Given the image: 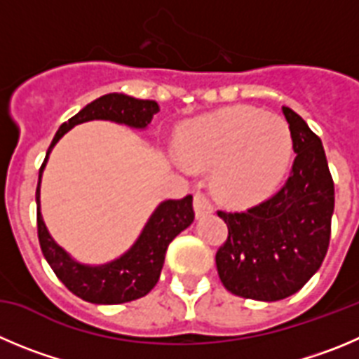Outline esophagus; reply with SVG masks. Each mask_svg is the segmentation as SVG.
<instances>
[{
	"label": "esophagus",
	"mask_w": 359,
	"mask_h": 359,
	"mask_svg": "<svg viewBox=\"0 0 359 359\" xmlns=\"http://www.w3.org/2000/svg\"><path fill=\"white\" fill-rule=\"evenodd\" d=\"M195 212L198 217L212 212V203H210L209 196L202 193V191H196L195 193Z\"/></svg>",
	"instance_id": "34e87169"
}]
</instances>
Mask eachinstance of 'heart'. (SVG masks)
<instances>
[{
  "instance_id": "obj_1",
  "label": "heart",
  "mask_w": 359,
  "mask_h": 359,
  "mask_svg": "<svg viewBox=\"0 0 359 359\" xmlns=\"http://www.w3.org/2000/svg\"><path fill=\"white\" fill-rule=\"evenodd\" d=\"M179 150L193 168H214L212 184L221 198L250 203L283 175L292 156V133L281 116L237 106L191 123Z\"/></svg>"
}]
</instances>
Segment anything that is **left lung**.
<instances>
[{
    "mask_svg": "<svg viewBox=\"0 0 359 359\" xmlns=\"http://www.w3.org/2000/svg\"><path fill=\"white\" fill-rule=\"evenodd\" d=\"M296 152L289 179L264 202L239 212L217 210L229 239L216 267L226 290L246 299L280 301L319 271L331 236L334 184L320 138L290 108H281Z\"/></svg>",
    "mask_w": 359,
    "mask_h": 359,
    "instance_id": "left-lung-1",
    "label": "left lung"
}]
</instances>
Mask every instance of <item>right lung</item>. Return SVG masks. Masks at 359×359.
I'll return each instance as SVG.
<instances>
[{"label":"right lung","instance_id":"add662e5","mask_svg":"<svg viewBox=\"0 0 359 359\" xmlns=\"http://www.w3.org/2000/svg\"><path fill=\"white\" fill-rule=\"evenodd\" d=\"M157 111L159 106L156 100L134 99L123 93H108L99 97L93 102L86 104L78 115L69 118V122L60 126L40 166L36 184V232L40 248L58 280L70 292L88 303H127L147 296L156 287L168 244L195 219L193 196L187 195L180 200H166L159 203L136 243L122 257L102 266H85L76 262L62 246L56 244L43 223L40 214V180L43 166L58 140L78 123L90 120H111L134 129H145Z\"/></svg>","mask_w":359,"mask_h":359}]
</instances>
